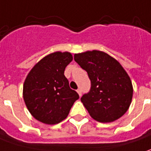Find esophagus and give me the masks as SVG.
Segmentation results:
<instances>
[{
    "mask_svg": "<svg viewBox=\"0 0 151 151\" xmlns=\"http://www.w3.org/2000/svg\"><path fill=\"white\" fill-rule=\"evenodd\" d=\"M77 92H78V93L79 97H81V96H82V90H81V89H78V90H77Z\"/></svg>",
    "mask_w": 151,
    "mask_h": 151,
    "instance_id": "esophagus-1",
    "label": "esophagus"
}]
</instances>
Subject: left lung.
Segmentation results:
<instances>
[{
    "instance_id": "obj_1",
    "label": "left lung",
    "mask_w": 151,
    "mask_h": 151,
    "mask_svg": "<svg viewBox=\"0 0 151 151\" xmlns=\"http://www.w3.org/2000/svg\"><path fill=\"white\" fill-rule=\"evenodd\" d=\"M74 60L88 73L91 88L81 101L99 122H111L122 116L131 105L133 88L120 63L99 50L74 54Z\"/></svg>"
}]
</instances>
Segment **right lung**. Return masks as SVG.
I'll return each mask as SVG.
<instances>
[{"instance_id":"right-lung-1","label":"right lung","mask_w":151,"mask_h":151,"mask_svg":"<svg viewBox=\"0 0 151 151\" xmlns=\"http://www.w3.org/2000/svg\"><path fill=\"white\" fill-rule=\"evenodd\" d=\"M73 60L68 52H55L34 66L24 80L23 97L29 111L41 122L54 125L69 113L78 93L69 88L64 70Z\"/></svg>"}]
</instances>
